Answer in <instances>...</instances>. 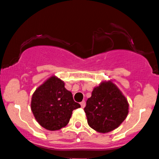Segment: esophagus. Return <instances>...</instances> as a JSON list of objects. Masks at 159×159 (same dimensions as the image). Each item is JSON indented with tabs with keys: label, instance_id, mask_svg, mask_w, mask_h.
I'll use <instances>...</instances> for the list:
<instances>
[{
	"label": "esophagus",
	"instance_id": "1",
	"mask_svg": "<svg viewBox=\"0 0 159 159\" xmlns=\"http://www.w3.org/2000/svg\"><path fill=\"white\" fill-rule=\"evenodd\" d=\"M80 104H81V108H84V107H85V102H84V101H82Z\"/></svg>",
	"mask_w": 159,
	"mask_h": 159
}]
</instances>
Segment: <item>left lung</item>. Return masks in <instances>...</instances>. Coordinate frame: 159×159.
<instances>
[{"label": "left lung", "instance_id": "1", "mask_svg": "<svg viewBox=\"0 0 159 159\" xmlns=\"http://www.w3.org/2000/svg\"><path fill=\"white\" fill-rule=\"evenodd\" d=\"M129 103L112 81H103L95 87L84 108L88 124L100 133L113 131L129 114Z\"/></svg>", "mask_w": 159, "mask_h": 159}]
</instances>
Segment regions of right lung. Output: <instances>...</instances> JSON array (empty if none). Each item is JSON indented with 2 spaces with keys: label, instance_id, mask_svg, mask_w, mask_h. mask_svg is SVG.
I'll use <instances>...</instances> for the list:
<instances>
[{
  "label": "right lung",
  "instance_id": "obj_1",
  "mask_svg": "<svg viewBox=\"0 0 159 159\" xmlns=\"http://www.w3.org/2000/svg\"><path fill=\"white\" fill-rule=\"evenodd\" d=\"M30 107L35 119L43 128L56 131L68 125L73 110L81 105L74 101L64 81L52 76L35 90Z\"/></svg>",
  "mask_w": 159,
  "mask_h": 159
}]
</instances>
